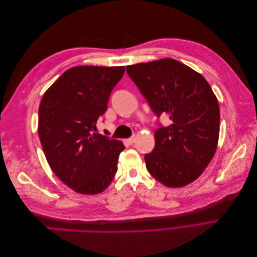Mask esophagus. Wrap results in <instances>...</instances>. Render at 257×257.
<instances>
[{
    "instance_id": "1",
    "label": "esophagus",
    "mask_w": 257,
    "mask_h": 257,
    "mask_svg": "<svg viewBox=\"0 0 257 257\" xmlns=\"http://www.w3.org/2000/svg\"><path fill=\"white\" fill-rule=\"evenodd\" d=\"M135 141H136V138H135V136H133V137L125 139V144H127V145L131 146V145H133V144L135 143Z\"/></svg>"
}]
</instances>
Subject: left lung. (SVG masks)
Here are the masks:
<instances>
[{
    "mask_svg": "<svg viewBox=\"0 0 257 257\" xmlns=\"http://www.w3.org/2000/svg\"><path fill=\"white\" fill-rule=\"evenodd\" d=\"M126 72L153 112L172 122L154 134L145 155L150 175L168 188H182L204 173L220 135V107L208 81L177 60L165 58L127 65Z\"/></svg>",
    "mask_w": 257,
    "mask_h": 257,
    "instance_id": "left-lung-1",
    "label": "left lung"
}]
</instances>
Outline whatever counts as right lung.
<instances>
[{
    "mask_svg": "<svg viewBox=\"0 0 257 257\" xmlns=\"http://www.w3.org/2000/svg\"><path fill=\"white\" fill-rule=\"evenodd\" d=\"M124 66H75L44 93L38 109V136L52 172L84 195L105 191L118 170L125 147L95 133L111 90Z\"/></svg>",
    "mask_w": 257,
    "mask_h": 257,
    "instance_id": "right-lung-1",
    "label": "right lung"
}]
</instances>
